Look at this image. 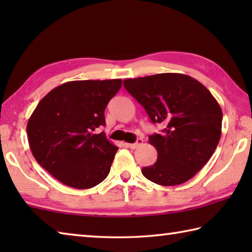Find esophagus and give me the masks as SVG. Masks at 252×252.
Here are the masks:
<instances>
[{
    "label": "esophagus",
    "instance_id": "esophagus-1",
    "mask_svg": "<svg viewBox=\"0 0 252 252\" xmlns=\"http://www.w3.org/2000/svg\"><path fill=\"white\" fill-rule=\"evenodd\" d=\"M142 144H143V140L142 139H138V140H136V142L129 143V147L131 149H136V148H139L140 146H142Z\"/></svg>",
    "mask_w": 252,
    "mask_h": 252
}]
</instances>
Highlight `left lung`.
I'll use <instances>...</instances> for the list:
<instances>
[{"mask_svg":"<svg viewBox=\"0 0 252 252\" xmlns=\"http://www.w3.org/2000/svg\"><path fill=\"white\" fill-rule=\"evenodd\" d=\"M123 84L153 123L165 126L162 134L149 136L158 159L141 170L143 176L165 187L190 180L219 143L222 111L218 102L202 83L181 73L126 79Z\"/></svg>","mask_w":252,"mask_h":252,"instance_id":"8db88e82","label":"left lung"}]
</instances>
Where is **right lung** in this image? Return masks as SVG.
Listing matches in <instances>:
<instances>
[{
  "label": "right lung",
  "mask_w": 252,
  "mask_h": 252,
  "mask_svg": "<svg viewBox=\"0 0 252 252\" xmlns=\"http://www.w3.org/2000/svg\"><path fill=\"white\" fill-rule=\"evenodd\" d=\"M122 80L71 81L54 88L30 117L27 132L33 157L63 185L90 189L108 177L118 147L102 133L104 110Z\"/></svg>",
  "instance_id": "obj_1"
}]
</instances>
